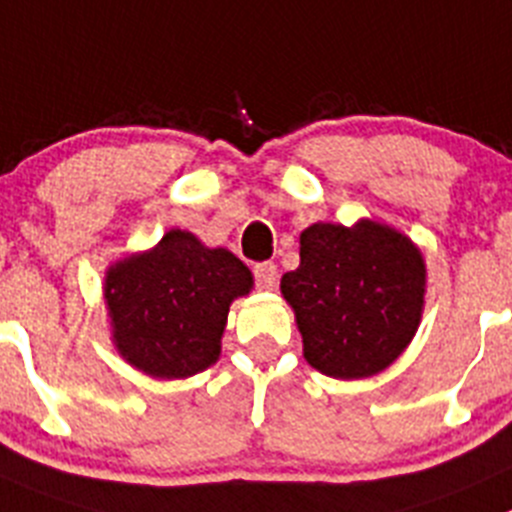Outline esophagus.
Listing matches in <instances>:
<instances>
[{"label":"esophagus","mask_w":512,"mask_h":512,"mask_svg":"<svg viewBox=\"0 0 512 512\" xmlns=\"http://www.w3.org/2000/svg\"><path fill=\"white\" fill-rule=\"evenodd\" d=\"M253 274H256V284H259V289H264V291L276 289V281H279V269H276L274 264H259L256 269H253Z\"/></svg>","instance_id":"obj_1"}]
</instances>
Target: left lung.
<instances>
[{"label": "left lung", "mask_w": 512, "mask_h": 512, "mask_svg": "<svg viewBox=\"0 0 512 512\" xmlns=\"http://www.w3.org/2000/svg\"><path fill=\"white\" fill-rule=\"evenodd\" d=\"M301 264L281 276L304 359L334 379L384 372L410 347L425 311L420 246L394 226L311 223L299 236Z\"/></svg>", "instance_id": "obj_1"}]
</instances>
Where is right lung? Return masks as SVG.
<instances>
[{
  "instance_id": "add662e5",
  "label": "right lung",
  "mask_w": 512,
  "mask_h": 512,
  "mask_svg": "<svg viewBox=\"0 0 512 512\" xmlns=\"http://www.w3.org/2000/svg\"><path fill=\"white\" fill-rule=\"evenodd\" d=\"M251 289L253 274L228 248L170 228L153 248L107 266L110 339L148 377H193L218 362L228 309Z\"/></svg>"
}]
</instances>
